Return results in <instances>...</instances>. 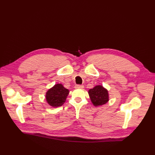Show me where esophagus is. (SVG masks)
<instances>
[{"label": "esophagus", "mask_w": 155, "mask_h": 155, "mask_svg": "<svg viewBox=\"0 0 155 155\" xmlns=\"http://www.w3.org/2000/svg\"><path fill=\"white\" fill-rule=\"evenodd\" d=\"M76 88H83L84 86L83 85H78L76 86Z\"/></svg>", "instance_id": "esophagus-1"}]
</instances>
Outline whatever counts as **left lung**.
<instances>
[{"label":"left lung","instance_id":"obj_1","mask_svg":"<svg viewBox=\"0 0 155 155\" xmlns=\"http://www.w3.org/2000/svg\"><path fill=\"white\" fill-rule=\"evenodd\" d=\"M88 93L91 102L95 107L105 105L109 101V92L101 85H97L89 89Z\"/></svg>","mask_w":155,"mask_h":155}]
</instances>
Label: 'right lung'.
<instances>
[{"instance_id":"right-lung-1","label":"right lung","mask_w":155,"mask_h":155,"mask_svg":"<svg viewBox=\"0 0 155 155\" xmlns=\"http://www.w3.org/2000/svg\"><path fill=\"white\" fill-rule=\"evenodd\" d=\"M69 90L64 88L62 84H55L46 92V101L52 107L62 106L69 94Z\"/></svg>"}]
</instances>
